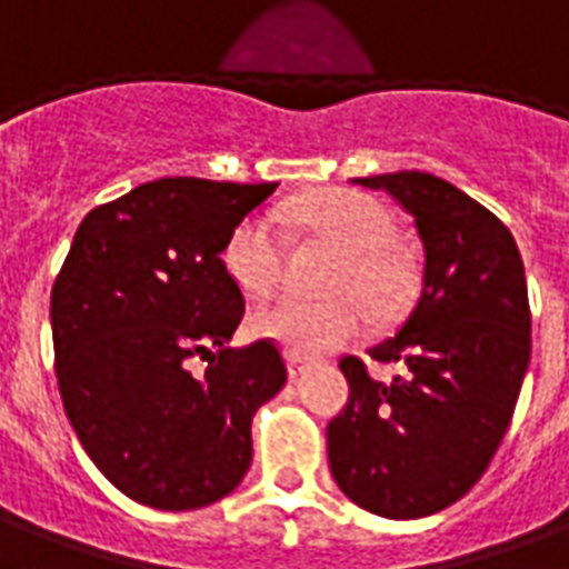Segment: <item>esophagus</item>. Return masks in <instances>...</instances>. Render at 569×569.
Returning a JSON list of instances; mask_svg holds the SVG:
<instances>
[{
    "label": "esophagus",
    "mask_w": 569,
    "mask_h": 569,
    "mask_svg": "<svg viewBox=\"0 0 569 569\" xmlns=\"http://www.w3.org/2000/svg\"><path fill=\"white\" fill-rule=\"evenodd\" d=\"M286 369H289V378H301L308 371V359L286 357Z\"/></svg>",
    "instance_id": "1"
}]
</instances>
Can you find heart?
I'll list each match as a JSON object with an SVG mask.
<instances>
[{
    "label": "heart",
    "mask_w": 569,
    "mask_h": 569,
    "mask_svg": "<svg viewBox=\"0 0 569 569\" xmlns=\"http://www.w3.org/2000/svg\"><path fill=\"white\" fill-rule=\"evenodd\" d=\"M296 224L322 247L338 252L329 271L326 301L277 298L249 317V332L283 347L289 357H320L357 338L366 308L390 317L418 289L415 252L393 237V212L381 200L353 188H329L296 203ZM283 234L268 212H252L234 224L222 261L237 289L249 298L271 292L283 277Z\"/></svg>",
    "instance_id": "obj_1"
}]
</instances>
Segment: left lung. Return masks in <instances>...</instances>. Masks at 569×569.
Listing matches in <instances>:
<instances>
[{
    "label": "left lung",
    "instance_id": "8db88e82",
    "mask_svg": "<svg viewBox=\"0 0 569 569\" xmlns=\"http://www.w3.org/2000/svg\"><path fill=\"white\" fill-rule=\"evenodd\" d=\"M411 212L423 283L402 329L369 357L396 362L375 381L341 359L350 402L329 423V466L350 500L383 518L441 512L485 476L530 362V305L509 228L466 191L420 170L366 176Z\"/></svg>",
    "mask_w": 569,
    "mask_h": 569
}]
</instances>
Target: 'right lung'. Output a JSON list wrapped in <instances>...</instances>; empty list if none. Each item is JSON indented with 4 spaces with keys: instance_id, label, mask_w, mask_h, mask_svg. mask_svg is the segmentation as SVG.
Here are the masks:
<instances>
[{
    "instance_id": "1",
    "label": "right lung",
    "mask_w": 569,
    "mask_h": 569,
    "mask_svg": "<svg viewBox=\"0 0 569 569\" xmlns=\"http://www.w3.org/2000/svg\"><path fill=\"white\" fill-rule=\"evenodd\" d=\"M273 188L194 176L137 186L84 216L57 273L67 418L93 466L142 506L188 512L231 493L252 463V415L283 390L277 345H228L247 305L222 261L234 224Z\"/></svg>"
}]
</instances>
